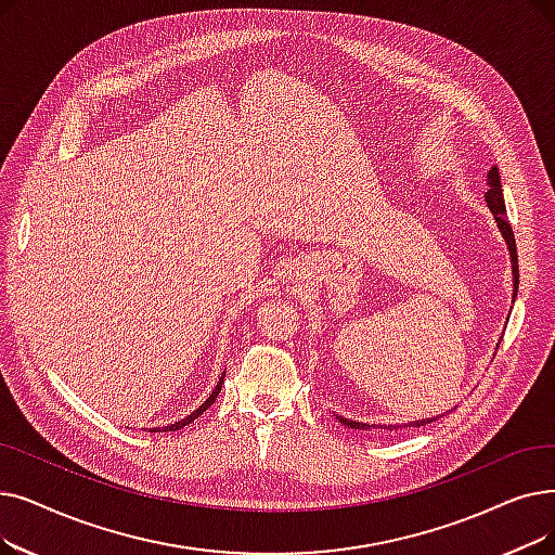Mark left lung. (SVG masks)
<instances>
[{"instance_id":"1","label":"left lung","mask_w":555,"mask_h":555,"mask_svg":"<svg viewBox=\"0 0 555 555\" xmlns=\"http://www.w3.org/2000/svg\"><path fill=\"white\" fill-rule=\"evenodd\" d=\"M486 185H488V192H486L488 208H490V210H492V215H494V222H496V227H499V231H501V235H503V240H505V245H508L511 268H513V299H515V297H517V283H519V272H517V247H515V235H513V229H511L508 220H505V202H503L501 177H499V167H496V165H492V170L488 172ZM438 417H444V415H438ZM438 417L415 420V422H411V424H403V426H405V428H411V426H426V424H430V422H436ZM335 420L340 422V424H345V426H349V428H360V430H367V428H372V426H370V424H365V422H356V420L337 417V415H335ZM378 428H380V430H397V428H401V424H399V426H392V424H380Z\"/></svg>"}]
</instances>
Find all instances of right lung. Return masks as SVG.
Returning a JSON list of instances; mask_svg holds the SVG:
<instances>
[{"label": "right lung", "instance_id": "1", "mask_svg": "<svg viewBox=\"0 0 555 555\" xmlns=\"http://www.w3.org/2000/svg\"><path fill=\"white\" fill-rule=\"evenodd\" d=\"M222 383H224V374L220 376V383L215 385V390L210 392V397L197 408V411H192L188 417H183V420H179V422H175V424H167V426H156V428H150V433L154 430V433H167V430H179V428H183V426H188V424H192L195 422L197 417H202L208 408L215 403V399H218V395H220V390H222Z\"/></svg>", "mask_w": 555, "mask_h": 555}]
</instances>
